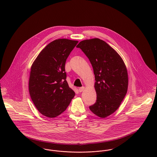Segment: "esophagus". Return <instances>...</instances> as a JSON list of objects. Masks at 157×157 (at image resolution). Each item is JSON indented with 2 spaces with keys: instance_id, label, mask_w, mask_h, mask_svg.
<instances>
[{
  "instance_id": "esophagus-1",
  "label": "esophagus",
  "mask_w": 157,
  "mask_h": 157,
  "mask_svg": "<svg viewBox=\"0 0 157 157\" xmlns=\"http://www.w3.org/2000/svg\"><path fill=\"white\" fill-rule=\"evenodd\" d=\"M85 89V88L84 86L81 87V88H78V91H79L80 92H82V91H83V90H84Z\"/></svg>"
}]
</instances>
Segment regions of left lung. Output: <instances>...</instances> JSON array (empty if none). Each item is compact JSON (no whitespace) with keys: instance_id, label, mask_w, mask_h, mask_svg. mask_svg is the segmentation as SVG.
<instances>
[{"instance_id":"obj_1","label":"left lung","mask_w":157,"mask_h":157,"mask_svg":"<svg viewBox=\"0 0 157 157\" xmlns=\"http://www.w3.org/2000/svg\"><path fill=\"white\" fill-rule=\"evenodd\" d=\"M76 47L88 57L95 75L97 100L90 106V110L100 118H106L117 110L127 93L126 67L117 51L100 39L84 40Z\"/></svg>"}]
</instances>
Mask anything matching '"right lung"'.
<instances>
[{"label":"right lung","mask_w":157,"mask_h":157,"mask_svg":"<svg viewBox=\"0 0 157 157\" xmlns=\"http://www.w3.org/2000/svg\"><path fill=\"white\" fill-rule=\"evenodd\" d=\"M78 42L67 39L51 42L42 50L31 66L30 97L39 112L47 117L54 118L64 112L75 96L66 80L65 66L67 57Z\"/></svg>","instance_id":"add662e5"}]
</instances>
